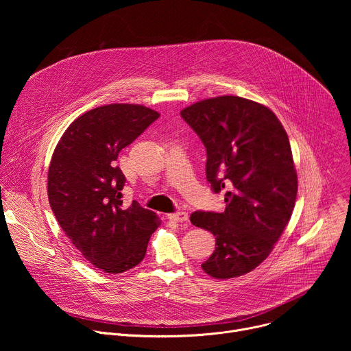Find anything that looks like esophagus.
I'll list each match as a JSON object with an SVG mask.
<instances>
[{
	"label": "esophagus",
	"mask_w": 351,
	"mask_h": 351,
	"mask_svg": "<svg viewBox=\"0 0 351 351\" xmlns=\"http://www.w3.org/2000/svg\"><path fill=\"white\" fill-rule=\"evenodd\" d=\"M169 219L173 222H187L189 221V214L182 211V213H176V214H171Z\"/></svg>",
	"instance_id": "1"
}]
</instances>
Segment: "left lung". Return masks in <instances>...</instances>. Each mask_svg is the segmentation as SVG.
Returning <instances> with one entry per match:
<instances>
[{
	"instance_id": "left-lung-1",
	"label": "left lung",
	"mask_w": 351,
	"mask_h": 351,
	"mask_svg": "<svg viewBox=\"0 0 351 351\" xmlns=\"http://www.w3.org/2000/svg\"><path fill=\"white\" fill-rule=\"evenodd\" d=\"M180 115L206 145L213 190L228 189L223 213L190 215L194 226L215 236L217 247L202 268L217 279L241 276L271 254L295 204L287 133L268 107L237 95L203 99Z\"/></svg>"
}]
</instances>
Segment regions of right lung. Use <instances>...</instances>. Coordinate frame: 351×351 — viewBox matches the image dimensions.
Segmentation results:
<instances>
[{"mask_svg":"<svg viewBox=\"0 0 351 351\" xmlns=\"http://www.w3.org/2000/svg\"><path fill=\"white\" fill-rule=\"evenodd\" d=\"M160 114L138 104H108L75 119L58 141L48 168V202L79 253L95 268L122 274L145 256L161 221L133 202L123 206L121 149Z\"/></svg>","mask_w":351,"mask_h":351,"instance_id":"obj_1","label":"right lung"}]
</instances>
